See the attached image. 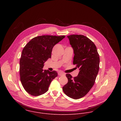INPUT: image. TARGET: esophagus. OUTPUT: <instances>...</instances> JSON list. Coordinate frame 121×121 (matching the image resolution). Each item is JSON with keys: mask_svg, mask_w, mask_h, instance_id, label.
<instances>
[{"mask_svg": "<svg viewBox=\"0 0 121 121\" xmlns=\"http://www.w3.org/2000/svg\"><path fill=\"white\" fill-rule=\"evenodd\" d=\"M58 75H59V76H62V75H64V74L63 73H62V72H59L58 73Z\"/></svg>", "mask_w": 121, "mask_h": 121, "instance_id": "obj_1", "label": "esophagus"}]
</instances>
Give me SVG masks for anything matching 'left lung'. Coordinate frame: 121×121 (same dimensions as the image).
<instances>
[{"instance_id": "obj_1", "label": "left lung", "mask_w": 121, "mask_h": 121, "mask_svg": "<svg viewBox=\"0 0 121 121\" xmlns=\"http://www.w3.org/2000/svg\"><path fill=\"white\" fill-rule=\"evenodd\" d=\"M67 37L74 54L73 64L80 71L74 78L66 74L68 82L62 89L69 97L78 99L86 95L93 86L99 69L100 57L95 45L87 37L77 35Z\"/></svg>"}]
</instances>
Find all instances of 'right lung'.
I'll use <instances>...</instances> for the list:
<instances>
[{
  "instance_id": "right-lung-1",
  "label": "right lung",
  "mask_w": 121,
  "mask_h": 121,
  "mask_svg": "<svg viewBox=\"0 0 121 121\" xmlns=\"http://www.w3.org/2000/svg\"><path fill=\"white\" fill-rule=\"evenodd\" d=\"M65 37L42 35L33 38L23 48L20 59L19 74L25 90L34 96L40 95L48 90L56 71L42 69L44 63L51 57L53 47Z\"/></svg>"
}]
</instances>
